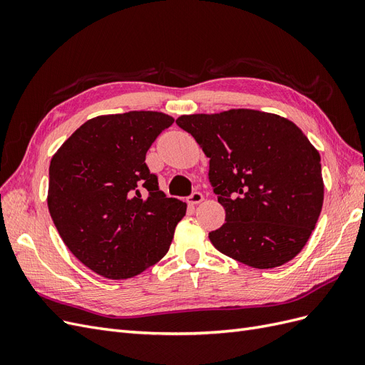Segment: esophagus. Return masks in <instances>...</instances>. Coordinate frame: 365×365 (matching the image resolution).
Listing matches in <instances>:
<instances>
[{
    "label": "esophagus",
    "mask_w": 365,
    "mask_h": 365,
    "mask_svg": "<svg viewBox=\"0 0 365 365\" xmlns=\"http://www.w3.org/2000/svg\"><path fill=\"white\" fill-rule=\"evenodd\" d=\"M202 200H204V195L197 190H195L189 197H187V201H189V204H192V205L200 204Z\"/></svg>",
    "instance_id": "esophagus-1"
}]
</instances>
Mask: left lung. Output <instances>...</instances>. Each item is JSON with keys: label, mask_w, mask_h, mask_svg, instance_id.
<instances>
[{"label": "left lung", "mask_w": 365, "mask_h": 365, "mask_svg": "<svg viewBox=\"0 0 365 365\" xmlns=\"http://www.w3.org/2000/svg\"><path fill=\"white\" fill-rule=\"evenodd\" d=\"M210 158L208 181L225 224L208 233L213 247L252 268L269 269L303 250L322 213V158L292 121L231 109L181 115Z\"/></svg>", "instance_id": "obj_1"}]
</instances>
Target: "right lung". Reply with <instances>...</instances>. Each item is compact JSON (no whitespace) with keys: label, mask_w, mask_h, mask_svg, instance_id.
<instances>
[{"label":"right lung","mask_w":365,"mask_h":365,"mask_svg":"<svg viewBox=\"0 0 365 365\" xmlns=\"http://www.w3.org/2000/svg\"><path fill=\"white\" fill-rule=\"evenodd\" d=\"M172 123L155 111L94 117L51 158L53 222L74 256L102 277H135L169 251L187 205L160 190L145 160Z\"/></svg>","instance_id":"right-lung-1"}]
</instances>
